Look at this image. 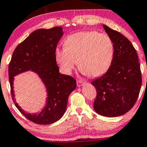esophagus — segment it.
<instances>
[{
    "mask_svg": "<svg viewBox=\"0 0 147 147\" xmlns=\"http://www.w3.org/2000/svg\"><path fill=\"white\" fill-rule=\"evenodd\" d=\"M77 85L78 87L82 86L84 85V82L82 80H77Z\"/></svg>",
    "mask_w": 147,
    "mask_h": 147,
    "instance_id": "34e87169",
    "label": "esophagus"
}]
</instances>
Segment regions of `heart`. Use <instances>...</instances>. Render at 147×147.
Listing matches in <instances>:
<instances>
[{"label":"heart","instance_id":"heart-1","mask_svg":"<svg viewBox=\"0 0 147 147\" xmlns=\"http://www.w3.org/2000/svg\"><path fill=\"white\" fill-rule=\"evenodd\" d=\"M63 48L55 50V60L61 71L69 75L78 62L80 70L90 77L104 75L111 67L114 45L105 34L96 31L79 32L70 35Z\"/></svg>","mask_w":147,"mask_h":147}]
</instances>
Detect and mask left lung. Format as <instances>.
<instances>
[{
	"label": "left lung",
	"mask_w": 147,
	"mask_h": 147,
	"mask_svg": "<svg viewBox=\"0 0 147 147\" xmlns=\"http://www.w3.org/2000/svg\"><path fill=\"white\" fill-rule=\"evenodd\" d=\"M114 45V57L107 72L94 79L97 90L93 108L105 117L125 114L136 104L142 86L140 65L132 43L122 34L103 25Z\"/></svg>",
	"instance_id": "obj_1"
}]
</instances>
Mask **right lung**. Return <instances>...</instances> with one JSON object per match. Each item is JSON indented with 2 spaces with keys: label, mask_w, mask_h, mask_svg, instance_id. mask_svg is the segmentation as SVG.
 Segmentation results:
<instances>
[{
  "label": "right lung",
  "mask_w": 147,
  "mask_h": 147,
  "mask_svg": "<svg viewBox=\"0 0 147 147\" xmlns=\"http://www.w3.org/2000/svg\"><path fill=\"white\" fill-rule=\"evenodd\" d=\"M63 32L61 27L35 30L18 45L9 64L11 97L15 106L25 117L38 124H50L60 119L66 110L69 95L76 88L73 77L59 73L55 60V50ZM31 70L38 75L47 91V104L40 113L23 111L14 99V77Z\"/></svg>",
  "instance_id": "obj_1"
}]
</instances>
